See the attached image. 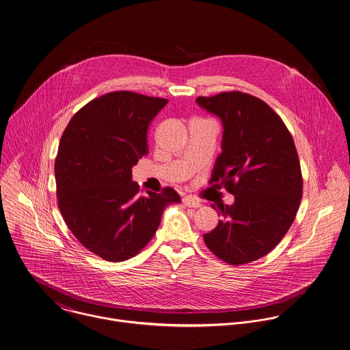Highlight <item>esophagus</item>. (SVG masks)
I'll return each instance as SVG.
<instances>
[{"instance_id":"esophagus-1","label":"esophagus","mask_w":350,"mask_h":350,"mask_svg":"<svg viewBox=\"0 0 350 350\" xmlns=\"http://www.w3.org/2000/svg\"><path fill=\"white\" fill-rule=\"evenodd\" d=\"M182 200H183V204H186L187 207H195V208L200 207V202H198L192 196H185Z\"/></svg>"}]
</instances>
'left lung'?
Here are the masks:
<instances>
[{
  "label": "left lung",
  "instance_id": "left-lung-1",
  "mask_svg": "<svg viewBox=\"0 0 350 350\" xmlns=\"http://www.w3.org/2000/svg\"><path fill=\"white\" fill-rule=\"evenodd\" d=\"M222 122V152L211 183L235 196L213 208L222 215L203 235L207 247L230 265L269 254L285 237L302 198V174L294 140L282 119L260 98L242 92L198 97Z\"/></svg>",
  "mask_w": 350,
  "mask_h": 350
}]
</instances>
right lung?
I'll list each match as a JSON object with an SVG mask.
<instances>
[{"label": "right lung", "instance_id": "add662e5", "mask_svg": "<svg viewBox=\"0 0 350 350\" xmlns=\"http://www.w3.org/2000/svg\"><path fill=\"white\" fill-rule=\"evenodd\" d=\"M167 103L128 91L105 94L84 105L64 131L55 161L59 208L77 241L105 260L137 254L165 207L180 202L171 187L139 196L132 182V167L148 152V126Z\"/></svg>", "mask_w": 350, "mask_h": 350}]
</instances>
